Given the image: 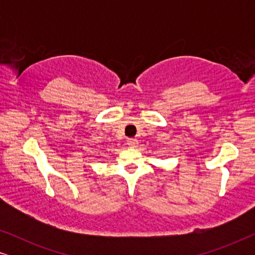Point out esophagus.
I'll list each match as a JSON object with an SVG mask.
<instances>
[{
	"label": "esophagus",
	"mask_w": 255,
	"mask_h": 255,
	"mask_svg": "<svg viewBox=\"0 0 255 255\" xmlns=\"http://www.w3.org/2000/svg\"><path fill=\"white\" fill-rule=\"evenodd\" d=\"M128 146H131V147H135V146L138 145V140L134 138H130V139H128Z\"/></svg>",
	"instance_id": "1"
}]
</instances>
